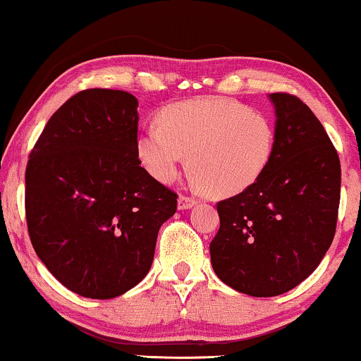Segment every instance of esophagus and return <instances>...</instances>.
Instances as JSON below:
<instances>
[{"label": "esophagus", "mask_w": 361, "mask_h": 361, "mask_svg": "<svg viewBox=\"0 0 361 361\" xmlns=\"http://www.w3.org/2000/svg\"><path fill=\"white\" fill-rule=\"evenodd\" d=\"M197 204V199L195 197H190V195H179V210H187V209H192Z\"/></svg>", "instance_id": "esophagus-1"}]
</instances>
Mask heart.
I'll return each mask as SVG.
<instances>
[{"label":"heart","instance_id":"obj_1","mask_svg":"<svg viewBox=\"0 0 361 361\" xmlns=\"http://www.w3.org/2000/svg\"><path fill=\"white\" fill-rule=\"evenodd\" d=\"M276 126L264 113L230 98H195L166 106L157 125L136 140L142 167L171 182L189 154L195 182L215 197H231L253 187L273 161Z\"/></svg>","mask_w":361,"mask_h":361}]
</instances>
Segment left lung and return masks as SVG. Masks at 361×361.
Returning a JSON list of instances; mask_svg holds the SVG:
<instances>
[{
	"label": "left lung",
	"instance_id": "1",
	"mask_svg": "<svg viewBox=\"0 0 361 361\" xmlns=\"http://www.w3.org/2000/svg\"><path fill=\"white\" fill-rule=\"evenodd\" d=\"M276 152L248 190L216 204L210 243L215 274L238 293L273 298L314 273L332 245L340 159L322 123L289 93H271Z\"/></svg>",
	"mask_w": 361,
	"mask_h": 361
}]
</instances>
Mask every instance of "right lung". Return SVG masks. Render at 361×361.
Here are the masks:
<instances>
[{"instance_id":"right-lung-1","label":"right lung","mask_w":361,"mask_h":361,"mask_svg":"<svg viewBox=\"0 0 361 361\" xmlns=\"http://www.w3.org/2000/svg\"><path fill=\"white\" fill-rule=\"evenodd\" d=\"M137 100L88 88L51 116L29 154L26 220L31 243L72 293L113 299L145 279L177 194L136 154Z\"/></svg>"}]
</instances>
